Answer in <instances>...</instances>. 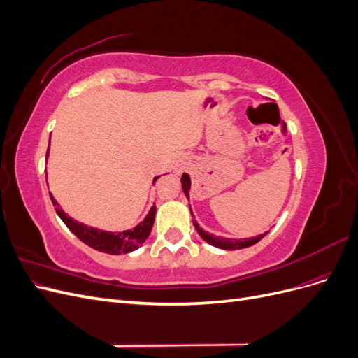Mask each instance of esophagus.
<instances>
[{
  "mask_svg": "<svg viewBox=\"0 0 358 358\" xmlns=\"http://www.w3.org/2000/svg\"><path fill=\"white\" fill-rule=\"evenodd\" d=\"M187 167H188V161H187L185 158H179V159L176 161L175 171L178 173V175H180V173H182L183 170H187Z\"/></svg>",
  "mask_w": 358,
  "mask_h": 358,
  "instance_id": "esophagus-1",
  "label": "esophagus"
}]
</instances>
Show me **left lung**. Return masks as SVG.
Listing matches in <instances>:
<instances>
[{"instance_id": "1", "label": "left lung", "mask_w": 358, "mask_h": 358, "mask_svg": "<svg viewBox=\"0 0 358 358\" xmlns=\"http://www.w3.org/2000/svg\"><path fill=\"white\" fill-rule=\"evenodd\" d=\"M189 188H191V179H189L187 173H183V175H182V189H183V192H185L187 199H189ZM191 216L194 218L192 212H191ZM192 224H194V227H196V230H197V233L200 234L203 241H206V242L216 246V248L230 249V251H234V249H243V248H248V246H252L257 242L262 241L263 237L267 234V231H266V233L258 234L255 237H248V239H227V237H220V236H215V234L204 231L201 227L197 224L196 220L192 221Z\"/></svg>"}]
</instances>
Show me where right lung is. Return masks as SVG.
Wrapping results in <instances>:
<instances>
[{
  "mask_svg": "<svg viewBox=\"0 0 358 358\" xmlns=\"http://www.w3.org/2000/svg\"><path fill=\"white\" fill-rule=\"evenodd\" d=\"M48 155H49V149H48ZM158 178L159 176L154 178V183ZM50 200H52V204L55 206L58 216L62 220V222L69 227V230L73 234L78 236L83 243L96 249V251L112 254V255L128 254L131 251H136V249L142 243H145V241L148 239V236L150 234V230H152V225L155 221L157 208L152 206L149 213L146 215V218L138 225H136L133 230H125L119 233L104 231V230L94 229V227H88L82 222L74 221L71 216H69L66 212L59 209V204L55 199H53L52 194H50Z\"/></svg>",
  "mask_w": 358,
  "mask_h": 358,
  "instance_id": "1",
  "label": "right lung"
}]
</instances>
